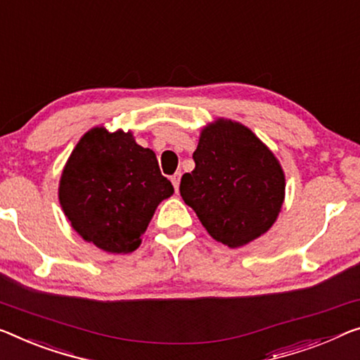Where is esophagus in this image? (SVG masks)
I'll return each instance as SVG.
<instances>
[{
    "label": "esophagus",
    "mask_w": 360,
    "mask_h": 360,
    "mask_svg": "<svg viewBox=\"0 0 360 360\" xmlns=\"http://www.w3.org/2000/svg\"><path fill=\"white\" fill-rule=\"evenodd\" d=\"M171 182H173L174 189H176V192H178V189H179V182H181V173H174L173 176H171Z\"/></svg>",
    "instance_id": "esophagus-1"
}]
</instances>
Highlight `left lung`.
<instances>
[{
  "label": "left lung",
  "mask_w": 360,
  "mask_h": 360,
  "mask_svg": "<svg viewBox=\"0 0 360 360\" xmlns=\"http://www.w3.org/2000/svg\"><path fill=\"white\" fill-rule=\"evenodd\" d=\"M195 168L181 178L182 200L218 243L236 249L260 238L284 202L280 162L249 127L219 117L202 129Z\"/></svg>",
  "instance_id": "8db88e82"
}]
</instances>
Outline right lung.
<instances>
[{"label":"right lung","mask_w":360,"mask_h":360,"mask_svg":"<svg viewBox=\"0 0 360 360\" xmlns=\"http://www.w3.org/2000/svg\"><path fill=\"white\" fill-rule=\"evenodd\" d=\"M60 203L87 243L111 254H129L142 243L158 203L173 195L153 150L132 132L90 129L72 150L60 179Z\"/></svg>","instance_id":"obj_1"}]
</instances>
